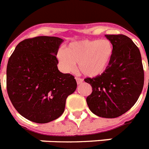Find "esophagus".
I'll list each match as a JSON object with an SVG mask.
<instances>
[{"mask_svg": "<svg viewBox=\"0 0 149 149\" xmlns=\"http://www.w3.org/2000/svg\"><path fill=\"white\" fill-rule=\"evenodd\" d=\"M75 79H76V81H77V84H81L82 82H83V80H82L81 78H75Z\"/></svg>", "mask_w": 149, "mask_h": 149, "instance_id": "esophagus-1", "label": "esophagus"}]
</instances>
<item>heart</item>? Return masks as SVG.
I'll return each mask as SVG.
<instances>
[{"label": "heart", "instance_id": "1", "mask_svg": "<svg viewBox=\"0 0 149 149\" xmlns=\"http://www.w3.org/2000/svg\"><path fill=\"white\" fill-rule=\"evenodd\" d=\"M114 47L107 39H84L70 43L65 52L58 51L57 58L65 72L78 69L88 78H97L106 71L112 60Z\"/></svg>", "mask_w": 149, "mask_h": 149}]
</instances>
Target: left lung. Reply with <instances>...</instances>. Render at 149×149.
<instances>
[{"label":"left lung","instance_id":"left-lung-1","mask_svg":"<svg viewBox=\"0 0 149 149\" xmlns=\"http://www.w3.org/2000/svg\"><path fill=\"white\" fill-rule=\"evenodd\" d=\"M105 38L114 47L112 60L103 74L84 79L92 87L86 102L95 115L114 118L128 111L139 99L144 85V70L140 51L132 39L123 34Z\"/></svg>","mask_w":149,"mask_h":149}]
</instances>
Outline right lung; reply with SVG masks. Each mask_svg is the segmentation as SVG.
<instances>
[{
  "mask_svg": "<svg viewBox=\"0 0 149 149\" xmlns=\"http://www.w3.org/2000/svg\"><path fill=\"white\" fill-rule=\"evenodd\" d=\"M64 40L40 36L17 45L7 66V90L20 115L44 124L62 115L66 99L77 88L74 77L61 73L56 58Z\"/></svg>",
  "mask_w": 149,
  "mask_h": 149,
  "instance_id": "1",
  "label": "right lung"
}]
</instances>
